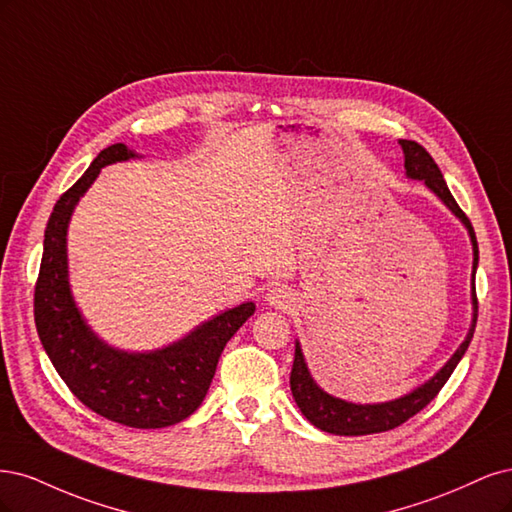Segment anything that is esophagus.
I'll list each match as a JSON object with an SVG mask.
<instances>
[{
	"instance_id": "1",
	"label": "esophagus",
	"mask_w": 512,
	"mask_h": 512,
	"mask_svg": "<svg viewBox=\"0 0 512 512\" xmlns=\"http://www.w3.org/2000/svg\"><path fill=\"white\" fill-rule=\"evenodd\" d=\"M266 302H268L270 306H274V308L287 310V308L293 306V295H291V291H289L287 287H280V285H278V287H272V289L268 291Z\"/></svg>"
}]
</instances>
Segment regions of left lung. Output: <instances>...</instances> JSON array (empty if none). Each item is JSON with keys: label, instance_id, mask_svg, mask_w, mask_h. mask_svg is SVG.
Returning <instances> with one entry per match:
<instances>
[{"label": "left lung", "instance_id": "obj_1", "mask_svg": "<svg viewBox=\"0 0 512 512\" xmlns=\"http://www.w3.org/2000/svg\"><path fill=\"white\" fill-rule=\"evenodd\" d=\"M400 146L404 153L406 178L421 180V183L455 214V219H459V223L464 225L468 232V238L472 244V274H470L472 319H470V327H468V334H466L464 342L457 346L455 353L447 359V364H444L434 376L427 378V381H423L412 391L400 395V398L387 400V402H372V404L342 400V398H336V395H332V393H327L325 389H321L308 370L300 340H295V357H293V368H291V378H289L293 400L302 410V415L312 425L319 427V430H323L327 434L366 436V434L387 432V430H393V427L402 425L404 421H408L412 415H417L421 408H425L436 398V393L442 389L444 383L449 381V376L457 368L461 357L466 355L470 340L474 336L476 312H478L476 289H474L476 266H478V244H476L472 223L468 221L466 214L461 212V208L453 200V195H451L447 183H444L442 172L436 166L432 155L427 153L425 148L421 144H417L415 140H400Z\"/></svg>", "mask_w": 512, "mask_h": 512}]
</instances>
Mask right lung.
<instances>
[{
    "label": "right lung",
    "instance_id": "right-lung-1",
    "mask_svg": "<svg viewBox=\"0 0 512 512\" xmlns=\"http://www.w3.org/2000/svg\"><path fill=\"white\" fill-rule=\"evenodd\" d=\"M140 157L121 142L112 144L59 197L44 232L34 312L48 359L82 404L114 423L159 430L180 423L202 406L225 344L249 321L255 304L227 308L183 338L151 351L119 349L97 336L72 293L68 229L80 197L102 168Z\"/></svg>",
    "mask_w": 512,
    "mask_h": 512
}]
</instances>
